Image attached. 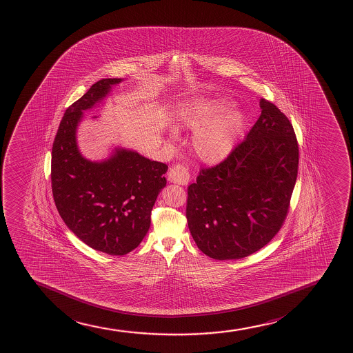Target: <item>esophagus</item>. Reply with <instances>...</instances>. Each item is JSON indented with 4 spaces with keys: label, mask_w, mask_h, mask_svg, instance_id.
<instances>
[{
    "label": "esophagus",
    "mask_w": 353,
    "mask_h": 353,
    "mask_svg": "<svg viewBox=\"0 0 353 353\" xmlns=\"http://www.w3.org/2000/svg\"><path fill=\"white\" fill-rule=\"evenodd\" d=\"M168 177L171 183L179 184V185H186L190 179V174L188 171V168L184 167L182 164H176L174 167L170 168Z\"/></svg>",
    "instance_id": "esophagus-1"
}]
</instances>
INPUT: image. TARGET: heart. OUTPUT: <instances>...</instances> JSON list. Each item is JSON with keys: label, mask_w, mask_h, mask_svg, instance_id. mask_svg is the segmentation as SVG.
Instances as JSON below:
<instances>
[{"label": "heart", "mask_w": 353, "mask_h": 353, "mask_svg": "<svg viewBox=\"0 0 353 353\" xmlns=\"http://www.w3.org/2000/svg\"><path fill=\"white\" fill-rule=\"evenodd\" d=\"M225 97H201L183 105L177 115L181 127L196 130L192 147L204 162L217 163L232 152L242 135L245 117L242 111L229 110Z\"/></svg>", "instance_id": "heart-1"}]
</instances>
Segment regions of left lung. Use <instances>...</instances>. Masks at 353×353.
<instances>
[{
    "label": "left lung",
    "instance_id": "1",
    "mask_svg": "<svg viewBox=\"0 0 353 353\" xmlns=\"http://www.w3.org/2000/svg\"><path fill=\"white\" fill-rule=\"evenodd\" d=\"M261 114L224 161L202 168L188 188L186 218L203 254L241 259L281 230L296 184L299 148L292 124L261 99Z\"/></svg>",
    "mask_w": 353,
    "mask_h": 353
}]
</instances>
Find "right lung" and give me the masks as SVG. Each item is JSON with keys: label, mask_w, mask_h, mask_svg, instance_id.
<instances>
[{"label": "right lung", "mask_w": 353, "mask_h": 353, "mask_svg": "<svg viewBox=\"0 0 353 353\" xmlns=\"http://www.w3.org/2000/svg\"><path fill=\"white\" fill-rule=\"evenodd\" d=\"M122 79L92 84L68 108L52 151V189L56 208L68 228L92 249L123 256L136 249L150 228L156 199L167 179V164L136 151L115 149L110 159H84L76 142L83 110L101 102Z\"/></svg>", "instance_id": "1"}]
</instances>
